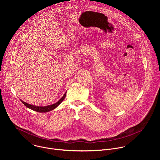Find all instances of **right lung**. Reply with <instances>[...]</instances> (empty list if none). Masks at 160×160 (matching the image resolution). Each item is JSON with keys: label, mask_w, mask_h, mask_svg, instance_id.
<instances>
[{"label": "right lung", "mask_w": 160, "mask_h": 160, "mask_svg": "<svg viewBox=\"0 0 160 160\" xmlns=\"http://www.w3.org/2000/svg\"><path fill=\"white\" fill-rule=\"evenodd\" d=\"M66 95V92L64 93V94L63 95V96L56 103L53 104H51V105H48V106H35V105H32L30 104H28L26 102H24L23 101L21 100V101L22 102V104H24V105L25 106H27L28 108L38 112H49L50 111H52L53 109H54L55 108H56L62 102V101L64 99Z\"/></svg>", "instance_id": "obj_1"}]
</instances>
